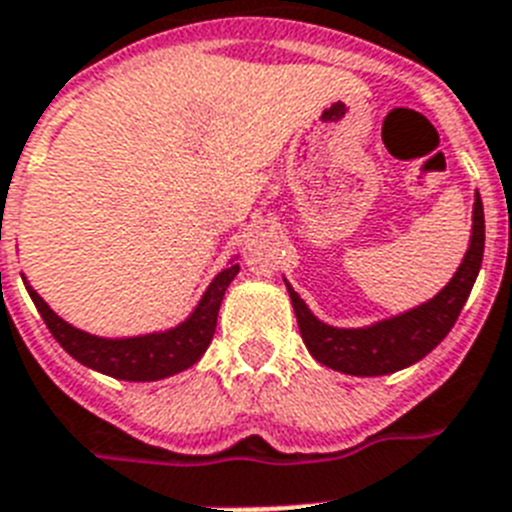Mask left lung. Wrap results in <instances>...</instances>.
<instances>
[{
  "mask_svg": "<svg viewBox=\"0 0 512 512\" xmlns=\"http://www.w3.org/2000/svg\"><path fill=\"white\" fill-rule=\"evenodd\" d=\"M481 260H484V205L476 191L471 242L465 249L463 263L458 265L455 276L442 292H436L434 297L410 307L405 313L389 315V318L357 328L331 326L307 307L305 299L294 292V286L286 278L284 284L292 299L294 315H297L302 342L318 363L331 371L350 373V376H386V373H397L423 360L450 334L465 299L476 284Z\"/></svg>",
  "mask_w": 512,
  "mask_h": 512,
  "instance_id": "left-lung-1",
  "label": "left lung"
}]
</instances>
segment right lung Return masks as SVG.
I'll return each instance as SVG.
<instances>
[{
	"label": "right lung",
	"instance_id": "add662e5",
	"mask_svg": "<svg viewBox=\"0 0 512 512\" xmlns=\"http://www.w3.org/2000/svg\"><path fill=\"white\" fill-rule=\"evenodd\" d=\"M234 260L236 257H231L226 268L215 273L205 294L199 297V302L184 321L162 328V331L136 336L89 334L54 313L41 299V294L28 284L26 276H23V284L52 336L73 360L91 371L120 378V381H160V378L176 376V373L191 368L207 352L213 342L215 323H218L220 302L226 297L228 284L239 273V265Z\"/></svg>",
	"mask_w": 512,
	"mask_h": 512
}]
</instances>
